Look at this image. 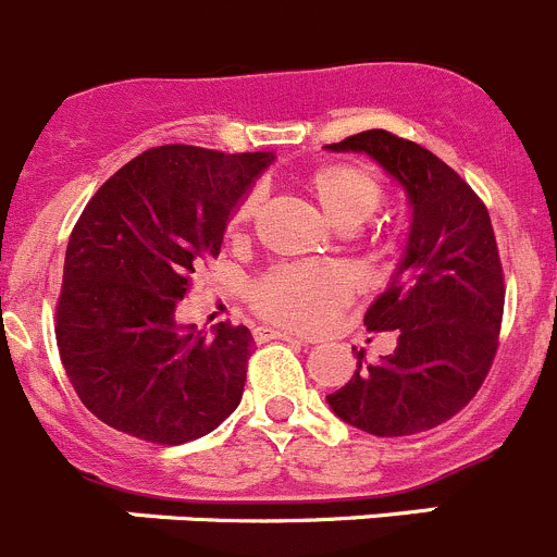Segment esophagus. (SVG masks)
I'll use <instances>...</instances> for the list:
<instances>
[{
  "label": "esophagus",
  "instance_id": "1",
  "mask_svg": "<svg viewBox=\"0 0 557 557\" xmlns=\"http://www.w3.org/2000/svg\"><path fill=\"white\" fill-rule=\"evenodd\" d=\"M253 336H257V342H275V338H278V342H293V344H304L306 347V342L300 336H295V333H287V331H275V327H257Z\"/></svg>",
  "mask_w": 557,
  "mask_h": 557
}]
</instances>
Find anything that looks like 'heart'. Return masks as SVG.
Instances as JSON below:
<instances>
[{
	"instance_id": "heart-1",
	"label": "heart",
	"mask_w": 557,
	"mask_h": 557,
	"mask_svg": "<svg viewBox=\"0 0 557 557\" xmlns=\"http://www.w3.org/2000/svg\"><path fill=\"white\" fill-rule=\"evenodd\" d=\"M304 190L322 219L338 232L367 224L383 202V190L372 174L349 163H327L306 174ZM253 199L240 202L230 221V232H240L251 221ZM352 293V278L336 264H293L262 278L253 306L268 320L293 327H317Z\"/></svg>"
}]
</instances>
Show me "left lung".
I'll list each match as a JSON object with an SVG mask.
<instances>
[{
  "mask_svg": "<svg viewBox=\"0 0 557 557\" xmlns=\"http://www.w3.org/2000/svg\"><path fill=\"white\" fill-rule=\"evenodd\" d=\"M331 152H363L410 205L405 251L367 331H394L396 349L363 361L325 396L344 423L377 437L426 432L457 416L492 367L503 320V268L484 202L434 152L388 131H363Z\"/></svg>",
  "mask_w": 557,
  "mask_h": 557,
  "instance_id": "obj_1",
  "label": "left lung"
}]
</instances>
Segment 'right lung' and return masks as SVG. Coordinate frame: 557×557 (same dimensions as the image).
I'll return each mask as SVG.
<instances>
[{"label":"right lung","instance_id":"add662e5","mask_svg":"<svg viewBox=\"0 0 557 557\" xmlns=\"http://www.w3.org/2000/svg\"><path fill=\"white\" fill-rule=\"evenodd\" d=\"M273 152L152 147L100 185L73 226L57 304L67 380L95 418L161 446L213 432L240 405L253 336L174 311Z\"/></svg>","mask_w":557,"mask_h":557}]
</instances>
